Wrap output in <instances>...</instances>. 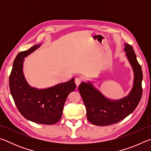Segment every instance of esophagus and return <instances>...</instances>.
<instances>
[{
  "mask_svg": "<svg viewBox=\"0 0 151 151\" xmlns=\"http://www.w3.org/2000/svg\"><path fill=\"white\" fill-rule=\"evenodd\" d=\"M81 81H82V80H81V78H75V84H76V85L78 86V85H80V84H81Z\"/></svg>",
  "mask_w": 151,
  "mask_h": 151,
  "instance_id": "1",
  "label": "esophagus"
}]
</instances>
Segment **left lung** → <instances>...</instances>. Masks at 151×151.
Masks as SVG:
<instances>
[{
  "label": "left lung",
  "mask_w": 151,
  "mask_h": 151,
  "mask_svg": "<svg viewBox=\"0 0 151 151\" xmlns=\"http://www.w3.org/2000/svg\"><path fill=\"white\" fill-rule=\"evenodd\" d=\"M124 46L125 55L134 74L133 85L128 95L117 100L111 99L104 96L90 81L82 82L78 86L86 106V116L93 124L107 126L122 121L134 111L141 99V66L138 63L133 48L127 43H124Z\"/></svg>",
  "instance_id": "8db88e82"
}]
</instances>
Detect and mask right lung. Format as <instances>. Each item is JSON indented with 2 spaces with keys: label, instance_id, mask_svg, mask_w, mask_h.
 Listing matches in <instances>:
<instances>
[{
  "label": "right lung",
  "instance_id": "right-lung-1",
  "mask_svg": "<svg viewBox=\"0 0 151 151\" xmlns=\"http://www.w3.org/2000/svg\"><path fill=\"white\" fill-rule=\"evenodd\" d=\"M42 44L19 52L15 58L9 86L18 110L25 119L42 124H53L60 121L66 98L75 90V78L45 88L30 86L23 73L24 58L38 49Z\"/></svg>",
  "mask_w": 151,
  "mask_h": 151
}]
</instances>
